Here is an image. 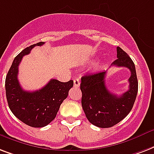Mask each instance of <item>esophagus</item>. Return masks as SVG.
<instances>
[{
  "label": "esophagus",
  "instance_id": "esophagus-1",
  "mask_svg": "<svg viewBox=\"0 0 154 154\" xmlns=\"http://www.w3.org/2000/svg\"><path fill=\"white\" fill-rule=\"evenodd\" d=\"M73 83H74L75 87L77 88V87H79V86H80V83H81V82H80L79 79H75L74 81H73Z\"/></svg>",
  "mask_w": 154,
  "mask_h": 154
}]
</instances>
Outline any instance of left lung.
<instances>
[{"label": "left lung", "instance_id": "8db88e82", "mask_svg": "<svg viewBox=\"0 0 154 154\" xmlns=\"http://www.w3.org/2000/svg\"><path fill=\"white\" fill-rule=\"evenodd\" d=\"M111 66L126 67L131 72L129 89L120 96L116 95L106 86L107 71L82 77V106L89 121L98 128H111L126 117L134 105L138 91L135 64L125 51L117 47V59Z\"/></svg>", "mask_w": 154, "mask_h": 154}]
</instances>
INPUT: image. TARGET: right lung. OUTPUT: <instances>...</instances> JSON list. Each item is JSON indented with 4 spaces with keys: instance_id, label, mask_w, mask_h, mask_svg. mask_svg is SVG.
Instances as JSON below:
<instances>
[{
    "instance_id": "right-lung-1",
    "label": "right lung",
    "mask_w": 154,
    "mask_h": 154,
    "mask_svg": "<svg viewBox=\"0 0 154 154\" xmlns=\"http://www.w3.org/2000/svg\"><path fill=\"white\" fill-rule=\"evenodd\" d=\"M43 44L44 42H39L21 51L14 60L5 78V93L10 111L17 119L33 128L47 126L56 118L61 103L73 86L72 80L61 82L51 79L44 87L33 92L21 87L17 74L22 57L30 53L35 46Z\"/></svg>"
}]
</instances>
